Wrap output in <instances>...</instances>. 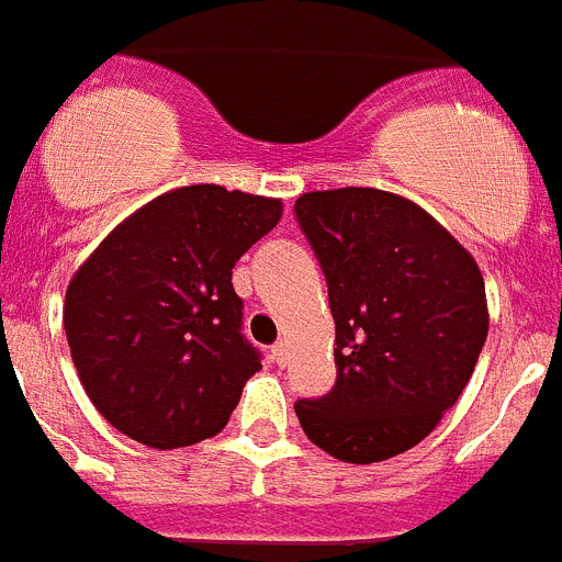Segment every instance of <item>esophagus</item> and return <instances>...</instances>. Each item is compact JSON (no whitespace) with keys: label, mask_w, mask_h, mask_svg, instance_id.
I'll return each mask as SVG.
<instances>
[{"label":"esophagus","mask_w":562,"mask_h":562,"mask_svg":"<svg viewBox=\"0 0 562 562\" xmlns=\"http://www.w3.org/2000/svg\"><path fill=\"white\" fill-rule=\"evenodd\" d=\"M272 356H276L278 368H284V364H286V341H278V345L272 347Z\"/></svg>","instance_id":"esophagus-1"}]
</instances>
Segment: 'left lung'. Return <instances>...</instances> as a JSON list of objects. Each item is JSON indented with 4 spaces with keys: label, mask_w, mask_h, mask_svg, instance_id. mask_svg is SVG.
<instances>
[{
    "label": "left lung",
    "mask_w": 562,
    "mask_h": 562,
    "mask_svg": "<svg viewBox=\"0 0 562 562\" xmlns=\"http://www.w3.org/2000/svg\"><path fill=\"white\" fill-rule=\"evenodd\" d=\"M295 217L327 278L338 368L327 396L295 402L301 428L353 465L411 451L465 391L488 336L474 255L382 189L307 192Z\"/></svg>",
    "instance_id": "obj_1"
}]
</instances>
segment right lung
<instances>
[{
  "label": "right lung",
  "instance_id": "right-lung-1",
  "mask_svg": "<svg viewBox=\"0 0 562 562\" xmlns=\"http://www.w3.org/2000/svg\"><path fill=\"white\" fill-rule=\"evenodd\" d=\"M281 221V201L180 187L128 215L65 292L74 368L105 419L171 451L215 437L261 353L240 333L232 267Z\"/></svg>",
  "mask_w": 562,
  "mask_h": 562
}]
</instances>
